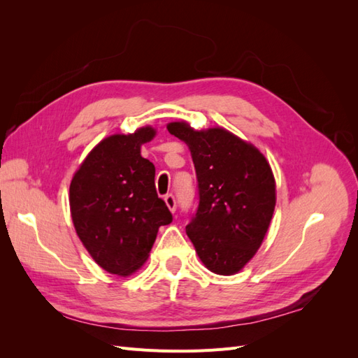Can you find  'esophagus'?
<instances>
[{"instance_id": "34e87169", "label": "esophagus", "mask_w": 358, "mask_h": 358, "mask_svg": "<svg viewBox=\"0 0 358 358\" xmlns=\"http://www.w3.org/2000/svg\"><path fill=\"white\" fill-rule=\"evenodd\" d=\"M164 201H166V204H167V208L170 209V212L175 213V210H176V200H175V196H173V194H167V196L164 197Z\"/></svg>"}]
</instances>
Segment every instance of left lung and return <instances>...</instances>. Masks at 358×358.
Returning <instances> with one entry per match:
<instances>
[{"label":"left lung","instance_id":"obj_1","mask_svg":"<svg viewBox=\"0 0 358 358\" xmlns=\"http://www.w3.org/2000/svg\"><path fill=\"white\" fill-rule=\"evenodd\" d=\"M167 129L188 145L199 182L187 234L210 272L234 275L255 255L272 221V169L254 145L224 128L196 131L187 122H170Z\"/></svg>","mask_w":358,"mask_h":358}]
</instances>
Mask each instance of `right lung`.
<instances>
[{"instance_id":"obj_1","label":"right lung","mask_w":358,"mask_h":358,"mask_svg":"<svg viewBox=\"0 0 358 358\" xmlns=\"http://www.w3.org/2000/svg\"><path fill=\"white\" fill-rule=\"evenodd\" d=\"M152 127L106 137L85 158L70 183L76 233L106 272L128 276L143 266L161 225L173 216L155 189V166L140 148Z\"/></svg>"}]
</instances>
